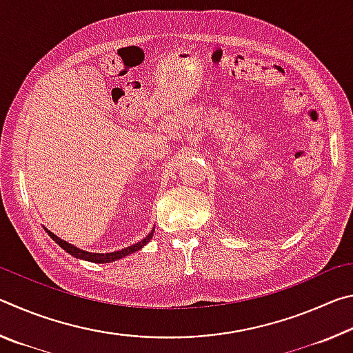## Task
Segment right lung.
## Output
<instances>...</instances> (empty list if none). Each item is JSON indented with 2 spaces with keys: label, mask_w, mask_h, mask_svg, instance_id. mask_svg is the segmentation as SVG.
Here are the masks:
<instances>
[{
  "label": "right lung",
  "mask_w": 353,
  "mask_h": 353,
  "mask_svg": "<svg viewBox=\"0 0 353 353\" xmlns=\"http://www.w3.org/2000/svg\"><path fill=\"white\" fill-rule=\"evenodd\" d=\"M45 230L48 232V235H50L63 250H67L70 255H73V256H76V259H81V260L92 261V263H110V261L123 259V256H128L129 254H134V252H137V250H140L143 246H146V244L151 241V238L154 235V229H152L151 234H149L146 238H143L141 241L135 243V244H132V246H129L126 249L117 250V252H109V254H93V252H87V250H82L79 248L73 246V244L61 240V238L52 234V232H50L48 229H45Z\"/></svg>",
  "instance_id": "obj_1"
}]
</instances>
